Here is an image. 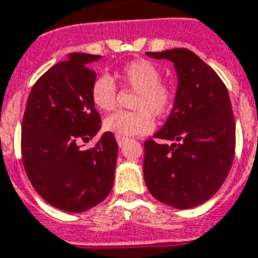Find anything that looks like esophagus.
<instances>
[{
    "mask_svg": "<svg viewBox=\"0 0 258 258\" xmlns=\"http://www.w3.org/2000/svg\"><path fill=\"white\" fill-rule=\"evenodd\" d=\"M116 141H117V145H119V146H123L124 142H125V139L119 138V137H116Z\"/></svg>",
    "mask_w": 258,
    "mask_h": 258,
    "instance_id": "esophagus-1",
    "label": "esophagus"
}]
</instances>
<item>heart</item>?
<instances>
[{"mask_svg":"<svg viewBox=\"0 0 258 258\" xmlns=\"http://www.w3.org/2000/svg\"><path fill=\"white\" fill-rule=\"evenodd\" d=\"M121 86L135 90L133 112L119 110L104 120V128L123 139L149 134L154 128V117H165L173 104L171 87L161 82V71L148 60H135L124 66L113 76ZM97 109L109 112L116 106L117 91L108 76L97 78L90 89Z\"/></svg>","mask_w":258,"mask_h":258,"instance_id":"1","label":"heart"}]
</instances>
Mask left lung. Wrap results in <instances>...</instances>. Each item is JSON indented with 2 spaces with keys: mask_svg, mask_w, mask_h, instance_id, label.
<instances>
[{
  "mask_svg": "<svg viewBox=\"0 0 258 258\" xmlns=\"http://www.w3.org/2000/svg\"><path fill=\"white\" fill-rule=\"evenodd\" d=\"M146 54L172 61L177 89L163 128L145 142V182L165 205L198 207L221 187L232 165L235 120L230 95L216 72L188 49Z\"/></svg>",
  "mask_w": 258,
  "mask_h": 258,
  "instance_id": "1",
  "label": "left lung"
}]
</instances>
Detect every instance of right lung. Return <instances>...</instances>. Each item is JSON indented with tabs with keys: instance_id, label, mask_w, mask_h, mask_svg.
<instances>
[{
	"instance_id": "add662e5",
	"label": "right lung",
	"mask_w": 258,
	"mask_h": 258,
	"mask_svg": "<svg viewBox=\"0 0 258 258\" xmlns=\"http://www.w3.org/2000/svg\"><path fill=\"white\" fill-rule=\"evenodd\" d=\"M101 56L71 53L32 86L22 124V158L32 187L61 211L81 213L108 197L114 179L117 142L104 133L94 148L83 150L101 128L91 101Z\"/></svg>"
}]
</instances>
